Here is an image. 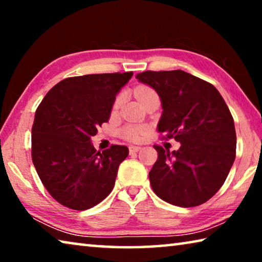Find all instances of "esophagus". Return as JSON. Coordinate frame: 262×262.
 I'll list each match as a JSON object with an SVG mask.
<instances>
[{"label":"esophagus","instance_id":"esophagus-1","mask_svg":"<svg viewBox=\"0 0 262 262\" xmlns=\"http://www.w3.org/2000/svg\"><path fill=\"white\" fill-rule=\"evenodd\" d=\"M142 148L141 147H139V145H130L129 147V152L130 154H135V152H137V151H140Z\"/></svg>","mask_w":262,"mask_h":262}]
</instances>
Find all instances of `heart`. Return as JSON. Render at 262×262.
I'll return each mask as SVG.
<instances>
[{
	"label": "heart",
	"mask_w": 262,
	"mask_h": 262,
	"mask_svg": "<svg viewBox=\"0 0 262 262\" xmlns=\"http://www.w3.org/2000/svg\"><path fill=\"white\" fill-rule=\"evenodd\" d=\"M135 94L136 97L139 98L140 101H142L143 99L147 98V97H150L152 95H156L155 94V91L152 89L147 88V86H140L137 88L135 90ZM122 101V97L119 96L117 99L114 101V105H113V108L117 110L119 106H120ZM145 130V128L143 126H140V125H129V126H126L125 128L122 129V135L126 137L127 140H130V141H136L139 140L140 137L142 136Z\"/></svg>",
	"instance_id": "b5f03b06"
}]
</instances>
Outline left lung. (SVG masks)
<instances>
[{
    "label": "left lung",
    "mask_w": 262,
    "mask_h": 262,
    "mask_svg": "<svg viewBox=\"0 0 262 262\" xmlns=\"http://www.w3.org/2000/svg\"><path fill=\"white\" fill-rule=\"evenodd\" d=\"M136 78L161 98L158 132L181 144L172 152L155 145L158 159L149 172L154 192L178 207L202 205L222 187L236 158L229 107L212 84L183 70L143 72Z\"/></svg>",
    "instance_id": "left-lung-1"
}]
</instances>
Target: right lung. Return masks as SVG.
I'll use <instances>...</instances> for the list:
<instances>
[{"label": "right lung", "mask_w": 262, "mask_h": 262, "mask_svg": "<svg viewBox=\"0 0 262 262\" xmlns=\"http://www.w3.org/2000/svg\"><path fill=\"white\" fill-rule=\"evenodd\" d=\"M133 73L69 77L53 86L35 111L32 161L41 183L55 200L85 210L112 192L126 145L97 151L91 142L107 122L115 97Z\"/></svg>", "instance_id": "add662e5"}]
</instances>
